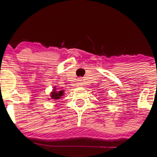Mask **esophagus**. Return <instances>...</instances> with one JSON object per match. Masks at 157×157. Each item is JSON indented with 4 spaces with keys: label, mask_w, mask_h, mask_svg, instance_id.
<instances>
[{
    "label": "esophagus",
    "mask_w": 157,
    "mask_h": 157,
    "mask_svg": "<svg viewBox=\"0 0 157 157\" xmlns=\"http://www.w3.org/2000/svg\"><path fill=\"white\" fill-rule=\"evenodd\" d=\"M81 86L80 82H77V86Z\"/></svg>",
    "instance_id": "obj_1"
}]
</instances>
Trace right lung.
Masks as SVG:
<instances>
[{"instance_id":"right-lung-1","label":"right lung","mask_w":157,"mask_h":157,"mask_svg":"<svg viewBox=\"0 0 157 157\" xmlns=\"http://www.w3.org/2000/svg\"><path fill=\"white\" fill-rule=\"evenodd\" d=\"M65 91L63 90H60V91H58V90L56 89V87L55 86L54 87L53 90H52V91L51 93H50V99H52V100H59V99H60L61 97H62L63 95L65 94Z\"/></svg>"}]
</instances>
